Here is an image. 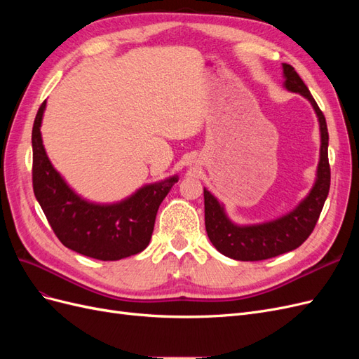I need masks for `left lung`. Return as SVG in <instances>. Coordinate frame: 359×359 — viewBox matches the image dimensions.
I'll return each mask as SVG.
<instances>
[{"instance_id":"left-lung-1","label":"left lung","mask_w":359,"mask_h":359,"mask_svg":"<svg viewBox=\"0 0 359 359\" xmlns=\"http://www.w3.org/2000/svg\"><path fill=\"white\" fill-rule=\"evenodd\" d=\"M283 86L307 99L316 112L320 132V153L316 180L309 194L292 211L274 220L256 224H236L224 211V205L203 189L205 227L210 241L219 252L235 260H264L298 248L307 240L318 223L331 182L328 163V127L307 85L289 64H283Z\"/></svg>"}]
</instances>
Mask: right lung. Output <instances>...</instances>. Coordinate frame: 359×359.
<instances>
[{
  "mask_svg": "<svg viewBox=\"0 0 359 359\" xmlns=\"http://www.w3.org/2000/svg\"><path fill=\"white\" fill-rule=\"evenodd\" d=\"M46 100L32 126V189L58 240L76 253L119 260L142 252L151 241L158 206L178 175L145 184L126 199L97 203L76 193L53 168L41 139Z\"/></svg>",
  "mask_w": 359,
  "mask_h": 359,
  "instance_id": "1",
  "label": "right lung"
}]
</instances>
